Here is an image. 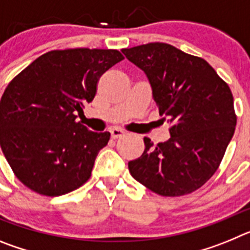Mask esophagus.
Here are the masks:
<instances>
[{
  "label": "esophagus",
  "mask_w": 250,
  "mask_h": 250,
  "mask_svg": "<svg viewBox=\"0 0 250 250\" xmlns=\"http://www.w3.org/2000/svg\"><path fill=\"white\" fill-rule=\"evenodd\" d=\"M110 134H111V139H119L121 138V136H124V134L125 132L123 131L121 129H118V127H112V129H110Z\"/></svg>",
  "instance_id": "34e87169"
}]
</instances>
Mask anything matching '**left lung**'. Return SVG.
<instances>
[{
  "instance_id": "obj_1",
  "label": "left lung",
  "mask_w": 250,
  "mask_h": 250,
  "mask_svg": "<svg viewBox=\"0 0 250 250\" xmlns=\"http://www.w3.org/2000/svg\"><path fill=\"white\" fill-rule=\"evenodd\" d=\"M146 75L170 136L154 145L144 138L140 158L129 161L132 178L163 196L190 194L214 175L235 131L228 83L204 59L163 42L123 48Z\"/></svg>"
}]
</instances>
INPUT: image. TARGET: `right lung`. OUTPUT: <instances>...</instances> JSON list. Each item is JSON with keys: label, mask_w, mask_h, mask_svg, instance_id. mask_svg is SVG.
<instances>
[{"label": "right lung", "mask_w": 250, "mask_h": 250, "mask_svg": "<svg viewBox=\"0 0 250 250\" xmlns=\"http://www.w3.org/2000/svg\"><path fill=\"white\" fill-rule=\"evenodd\" d=\"M121 60L118 50H54L8 83L0 101V145L28 189L59 196L89 180L110 132L90 131L76 114L94 100L101 75Z\"/></svg>", "instance_id": "add662e5"}]
</instances>
